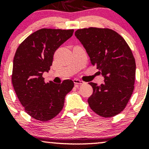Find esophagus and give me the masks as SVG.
<instances>
[{
  "label": "esophagus",
  "mask_w": 149,
  "mask_h": 149,
  "mask_svg": "<svg viewBox=\"0 0 149 149\" xmlns=\"http://www.w3.org/2000/svg\"><path fill=\"white\" fill-rule=\"evenodd\" d=\"M73 83H74L76 85H82V84H84L85 82L83 81V80H80L78 79H74L73 80Z\"/></svg>",
  "instance_id": "34e87169"
}]
</instances>
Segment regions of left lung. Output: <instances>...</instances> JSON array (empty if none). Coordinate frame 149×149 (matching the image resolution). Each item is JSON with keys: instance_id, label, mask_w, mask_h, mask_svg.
<instances>
[{"instance_id": "1", "label": "left lung", "mask_w": 149, "mask_h": 149, "mask_svg": "<svg viewBox=\"0 0 149 149\" xmlns=\"http://www.w3.org/2000/svg\"><path fill=\"white\" fill-rule=\"evenodd\" d=\"M75 36L86 49L92 65L104 77V83H90L93 93L88 104L94 112L104 118L124 110L132 96L136 63L125 39L110 29L90 27L78 29Z\"/></svg>"}]
</instances>
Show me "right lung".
Masks as SVG:
<instances>
[{"instance_id":"obj_1","label":"right lung","mask_w":149,"mask_h":149,"mask_svg":"<svg viewBox=\"0 0 149 149\" xmlns=\"http://www.w3.org/2000/svg\"><path fill=\"white\" fill-rule=\"evenodd\" d=\"M73 29H41L29 36L19 45L13 59L12 83L25 111L38 120H49L64 107L65 97L74 83H46L42 77L52 64L57 49L73 36Z\"/></svg>"}]
</instances>
